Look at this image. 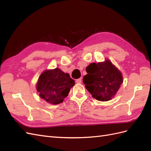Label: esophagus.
I'll return each instance as SVG.
<instances>
[{"label":"esophagus","mask_w":151,"mask_h":151,"mask_svg":"<svg viewBox=\"0 0 151 151\" xmlns=\"http://www.w3.org/2000/svg\"><path fill=\"white\" fill-rule=\"evenodd\" d=\"M76 82L77 83H80L81 82H82V79H81V78L76 79Z\"/></svg>","instance_id":"esophagus-1"}]
</instances>
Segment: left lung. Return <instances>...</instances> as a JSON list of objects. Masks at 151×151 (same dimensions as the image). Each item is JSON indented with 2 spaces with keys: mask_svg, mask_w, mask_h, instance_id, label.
I'll list each match as a JSON object with an SVG mask.
<instances>
[{
  "mask_svg": "<svg viewBox=\"0 0 151 151\" xmlns=\"http://www.w3.org/2000/svg\"><path fill=\"white\" fill-rule=\"evenodd\" d=\"M83 82L92 97L98 101L110 100L123 82L122 74L110 60L92 63L86 68Z\"/></svg>",
  "mask_w": 151,
  "mask_h": 151,
  "instance_id": "1",
  "label": "left lung"
}]
</instances>
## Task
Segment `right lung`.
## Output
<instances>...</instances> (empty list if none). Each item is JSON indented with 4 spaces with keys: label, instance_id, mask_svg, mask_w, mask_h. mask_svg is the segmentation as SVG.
I'll use <instances>...</instances> for the list:
<instances>
[{
    "label": "right lung",
    "instance_id": "right-lung-1",
    "mask_svg": "<svg viewBox=\"0 0 151 151\" xmlns=\"http://www.w3.org/2000/svg\"><path fill=\"white\" fill-rule=\"evenodd\" d=\"M74 85V80L68 73L56 68L42 73L39 78L36 87L42 99L49 103L57 105L67 97Z\"/></svg>",
    "mask_w": 151,
    "mask_h": 151
}]
</instances>
